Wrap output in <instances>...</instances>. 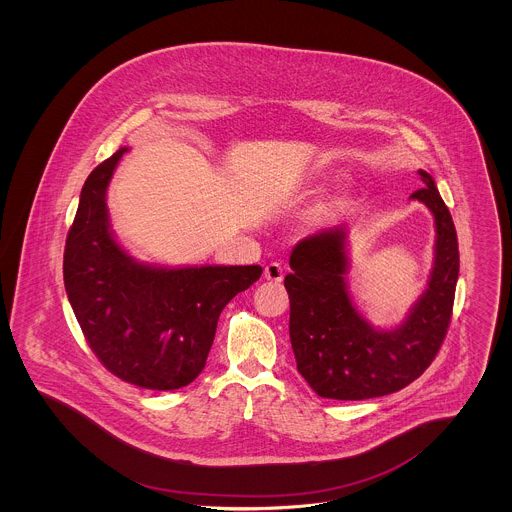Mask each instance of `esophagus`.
<instances>
[{
    "instance_id": "esophagus-1",
    "label": "esophagus",
    "mask_w": 512,
    "mask_h": 512,
    "mask_svg": "<svg viewBox=\"0 0 512 512\" xmlns=\"http://www.w3.org/2000/svg\"><path fill=\"white\" fill-rule=\"evenodd\" d=\"M265 278L270 280V282H274V284H278L284 278V270H282L278 263H268L267 267H265Z\"/></svg>"
}]
</instances>
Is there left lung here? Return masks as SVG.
I'll list each match as a JSON object with an SVG mask.
<instances>
[{
  "label": "left lung",
  "instance_id": "left-lung-1",
  "mask_svg": "<svg viewBox=\"0 0 512 512\" xmlns=\"http://www.w3.org/2000/svg\"><path fill=\"white\" fill-rule=\"evenodd\" d=\"M422 201L436 220V259L426 292L395 330H376L355 309L345 274V226L303 238L290 255V340L299 374L320 397L361 401L403 390L438 355L459 278V242L434 178L418 171Z\"/></svg>",
  "mask_w": 512,
  "mask_h": 512
}]
</instances>
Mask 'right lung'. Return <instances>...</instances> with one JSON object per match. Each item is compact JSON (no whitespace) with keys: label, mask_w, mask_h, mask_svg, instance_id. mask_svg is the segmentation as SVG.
<instances>
[{"label":"right lung","mask_w":512,"mask_h":512,"mask_svg":"<svg viewBox=\"0 0 512 512\" xmlns=\"http://www.w3.org/2000/svg\"><path fill=\"white\" fill-rule=\"evenodd\" d=\"M121 147L86 178L67 234L63 278L101 365L144 390H178L203 370L226 303L263 268H161L136 263L109 230L105 192Z\"/></svg>","instance_id":"add662e5"}]
</instances>
